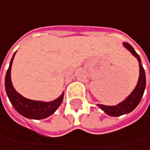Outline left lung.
<instances>
[{
    "label": "left lung",
    "instance_id": "8db88e82",
    "mask_svg": "<svg viewBox=\"0 0 150 150\" xmlns=\"http://www.w3.org/2000/svg\"><path fill=\"white\" fill-rule=\"evenodd\" d=\"M123 45L126 49L129 51L131 54L134 57H135L138 62H139V80H138L135 88L133 90V92L123 102L119 103L118 104L114 105V106H107V105H103V104H97L98 107L101 108L105 113H107L109 116H112V117H118V116L127 114L129 112H132L140 103L142 97H143L144 93V90H145V86H146L145 72H144V69L143 65H142L141 59H140L139 56L138 55V53L135 52V50L133 48V47L130 44H129L128 42H124Z\"/></svg>",
    "mask_w": 150,
    "mask_h": 150
}]
</instances>
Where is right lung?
Here are the masks:
<instances>
[{
    "instance_id": "right-lung-1",
    "label": "right lung",
    "mask_w": 150,
    "mask_h": 150,
    "mask_svg": "<svg viewBox=\"0 0 150 150\" xmlns=\"http://www.w3.org/2000/svg\"><path fill=\"white\" fill-rule=\"evenodd\" d=\"M16 52L13 54L12 58L10 62L9 68L7 69L5 78V88L9 100L15 109L25 118L30 119H43L49 117L50 115L54 113L55 111L61 105L63 100L64 93H62L57 98L51 102L28 99L21 95L19 93H17L14 88L11 79V65Z\"/></svg>"
}]
</instances>
